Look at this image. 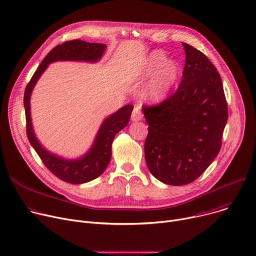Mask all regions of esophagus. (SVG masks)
Listing matches in <instances>:
<instances>
[{
  "label": "esophagus",
  "instance_id": "34e87169",
  "mask_svg": "<svg viewBox=\"0 0 256 256\" xmlns=\"http://www.w3.org/2000/svg\"><path fill=\"white\" fill-rule=\"evenodd\" d=\"M142 118H143V113L141 112L140 108L136 107L132 113V120L138 122V120H142Z\"/></svg>",
  "mask_w": 256,
  "mask_h": 256
}]
</instances>
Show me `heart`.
Masks as SVG:
<instances>
[{"mask_svg":"<svg viewBox=\"0 0 256 256\" xmlns=\"http://www.w3.org/2000/svg\"><path fill=\"white\" fill-rule=\"evenodd\" d=\"M142 76H152L145 90V97L151 102L164 100L180 76V66L174 60H168L162 51L152 52L142 69Z\"/></svg>","mask_w":256,"mask_h":256,"instance_id":"b5f03b06","label":"heart"}]
</instances>
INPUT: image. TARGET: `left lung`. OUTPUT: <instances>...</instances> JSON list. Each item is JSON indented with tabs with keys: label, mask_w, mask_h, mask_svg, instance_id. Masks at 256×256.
<instances>
[{
	"label": "left lung",
	"mask_w": 256,
	"mask_h": 256,
	"mask_svg": "<svg viewBox=\"0 0 256 256\" xmlns=\"http://www.w3.org/2000/svg\"><path fill=\"white\" fill-rule=\"evenodd\" d=\"M186 64L172 96L143 106L148 136L147 166L160 182L182 186L194 182L218 154L228 122V105L220 74L199 50L182 42Z\"/></svg>",
	"instance_id": "left-lung-1"
}]
</instances>
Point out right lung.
I'll list each match as a JSON object with an SVG mask.
<instances>
[{
	"mask_svg": "<svg viewBox=\"0 0 256 256\" xmlns=\"http://www.w3.org/2000/svg\"><path fill=\"white\" fill-rule=\"evenodd\" d=\"M106 49V44L74 40L58 44L44 58L24 92L26 134L28 141L42 159V164L60 180L70 184H84L101 176L111 159V146L115 134L128 124L132 105H126L114 112L102 122L90 150L78 159H65L44 148L36 138L30 116V96L32 90L50 63L56 61H99Z\"/></svg>",
	"mask_w": 256,
	"mask_h": 256,
	"instance_id": "right-lung-1",
	"label": "right lung"
}]
</instances>
